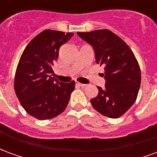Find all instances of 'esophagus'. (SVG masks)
<instances>
[{
    "label": "esophagus",
    "instance_id": "1",
    "mask_svg": "<svg viewBox=\"0 0 157 157\" xmlns=\"http://www.w3.org/2000/svg\"><path fill=\"white\" fill-rule=\"evenodd\" d=\"M75 84L77 86H82V87H85L86 86V84H82V83H79V82H76Z\"/></svg>",
    "mask_w": 157,
    "mask_h": 157
}]
</instances>
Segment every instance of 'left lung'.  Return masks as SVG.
Wrapping results in <instances>:
<instances>
[{
	"label": "left lung",
	"instance_id": "8db88e82",
	"mask_svg": "<svg viewBox=\"0 0 157 157\" xmlns=\"http://www.w3.org/2000/svg\"><path fill=\"white\" fill-rule=\"evenodd\" d=\"M77 34L92 45L97 64L104 67L105 87L98 86V94L91 99L93 109L109 118L120 117L135 103L140 86V69L134 53L108 29Z\"/></svg>",
	"mask_w": 157,
	"mask_h": 157
}]
</instances>
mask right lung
<instances>
[{
	"mask_svg": "<svg viewBox=\"0 0 157 157\" xmlns=\"http://www.w3.org/2000/svg\"><path fill=\"white\" fill-rule=\"evenodd\" d=\"M74 33L44 30L27 45L15 75L16 95L26 112L45 120L64 112L75 82H59L52 77V65L59 56L60 46Z\"/></svg>",
	"mask_w": 157,
	"mask_h": 157,
	"instance_id": "1",
	"label": "right lung"
}]
</instances>
